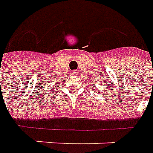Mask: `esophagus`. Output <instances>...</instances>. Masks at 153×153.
Listing matches in <instances>:
<instances>
[{
  "mask_svg": "<svg viewBox=\"0 0 153 153\" xmlns=\"http://www.w3.org/2000/svg\"><path fill=\"white\" fill-rule=\"evenodd\" d=\"M77 72H78V71H72V74H73V75H76V74H77Z\"/></svg>",
  "mask_w": 153,
  "mask_h": 153,
  "instance_id": "34e87169",
  "label": "esophagus"
}]
</instances>
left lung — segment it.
<instances>
[{
  "mask_svg": "<svg viewBox=\"0 0 153 153\" xmlns=\"http://www.w3.org/2000/svg\"><path fill=\"white\" fill-rule=\"evenodd\" d=\"M93 86H94V85H93Z\"/></svg>",
  "mask_w": 153,
  "mask_h": 153,
  "instance_id": "1",
  "label": "left lung"
}]
</instances>
